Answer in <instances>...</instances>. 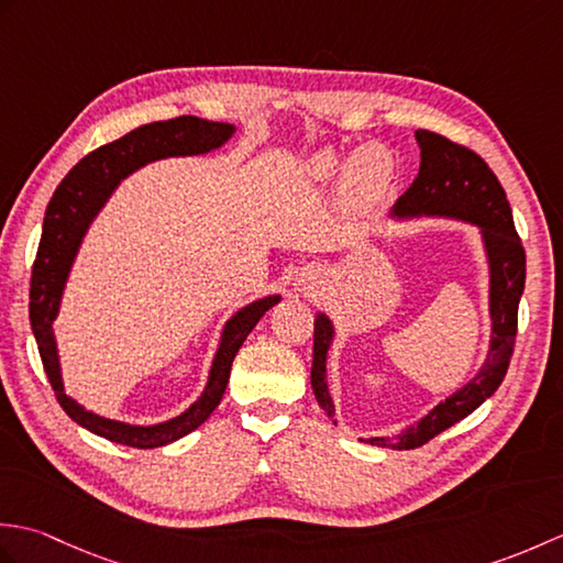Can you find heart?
I'll return each mask as SVG.
<instances>
[{"label":"heart","mask_w":563,"mask_h":563,"mask_svg":"<svg viewBox=\"0 0 563 563\" xmlns=\"http://www.w3.org/2000/svg\"><path fill=\"white\" fill-rule=\"evenodd\" d=\"M336 169H339V157L331 152L317 154V157L307 166L309 176L314 178H327ZM389 181H391L389 154L377 145H367L361 152H355L349 166H345L341 194L351 202V206L365 208V206H373L375 200H379L387 194Z\"/></svg>","instance_id":"obj_1"}]
</instances>
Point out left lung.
Masks as SVG:
<instances>
[{
	"instance_id": "left-lung-1",
	"label": "left lung",
	"mask_w": 563,
	"mask_h": 563,
	"mask_svg": "<svg viewBox=\"0 0 563 563\" xmlns=\"http://www.w3.org/2000/svg\"><path fill=\"white\" fill-rule=\"evenodd\" d=\"M421 147V169L409 190L394 202V218H452L472 222L482 230L488 258V312H492V345L486 363L476 377L440 401L416 426L401 430L397 438H369V445L391 450H413L426 445L442 430L460 423L462 418L492 397L504 382L512 345L518 333V305L525 290V249L512 222V210L504 186L488 164L457 142L430 130H416ZM333 341V324L327 314L314 319V361L312 389L321 409L333 418V401L327 387V353ZM336 423V421H333ZM363 440V438H361Z\"/></svg>"
}]
</instances>
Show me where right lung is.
Returning <instances> with one entry per match:
<instances>
[{
	"label": "right lung",
	"instance_id": "add662e5",
	"mask_svg": "<svg viewBox=\"0 0 563 563\" xmlns=\"http://www.w3.org/2000/svg\"><path fill=\"white\" fill-rule=\"evenodd\" d=\"M232 135L234 125L202 121V118L196 115H178L172 118V121L135 128L133 133H128L121 140L109 142V145L87 154V157L63 178V184L57 186L51 206L45 210L43 236L31 275L29 317L33 336L35 343H38L45 375L51 379V387L55 389V397L65 409V413L81 428H87L91 433H97L111 442H118V445L137 450L162 448L188 435L190 430H196L200 423H206L208 416L218 409V404L227 389V382H230L234 355L242 349L249 333L254 331L258 319L266 314L273 305L280 302V295L261 297V300L239 309V312L227 321L218 353H214V361L210 367L208 385L202 389L198 401L190 404L181 416L172 418V421H164L157 426H130L123 421H111V418L91 413L65 394L53 321L59 312V300H63L71 261L77 256L84 232L89 230L91 220L97 218L103 202L111 198V194L125 176L137 172L140 166L157 159L208 154L222 147Z\"/></svg>",
	"mask_w": 563,
	"mask_h": 563
}]
</instances>
